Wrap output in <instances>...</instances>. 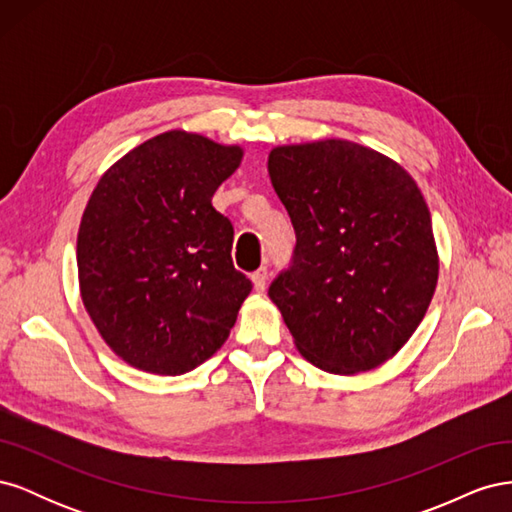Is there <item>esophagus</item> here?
<instances>
[{
  "label": "esophagus",
  "mask_w": 512,
  "mask_h": 512,
  "mask_svg": "<svg viewBox=\"0 0 512 512\" xmlns=\"http://www.w3.org/2000/svg\"><path fill=\"white\" fill-rule=\"evenodd\" d=\"M267 277H269L267 267H260L258 271L252 273V284H254V290H256V292H265V288H267Z\"/></svg>",
  "instance_id": "34e87169"
}]
</instances>
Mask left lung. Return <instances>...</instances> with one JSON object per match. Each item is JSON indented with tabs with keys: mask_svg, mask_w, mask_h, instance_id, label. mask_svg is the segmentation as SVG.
I'll use <instances>...</instances> for the list:
<instances>
[{
	"mask_svg": "<svg viewBox=\"0 0 512 512\" xmlns=\"http://www.w3.org/2000/svg\"><path fill=\"white\" fill-rule=\"evenodd\" d=\"M269 177L297 232L292 265L269 286L294 346L329 374L376 369L412 337L438 284L416 181L342 138L271 149Z\"/></svg>",
	"mask_w": 512,
	"mask_h": 512,
	"instance_id": "obj_1",
	"label": "left lung"
}]
</instances>
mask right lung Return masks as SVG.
Wrapping results in <instances>:
<instances>
[{"label":"right lung","mask_w":512,"mask_h":512,"mask_svg":"<svg viewBox=\"0 0 512 512\" xmlns=\"http://www.w3.org/2000/svg\"><path fill=\"white\" fill-rule=\"evenodd\" d=\"M241 158L239 145L170 130L128 151L91 192L76 239L81 297L128 365L185 374L235 327L252 282L232 265L235 230L211 198Z\"/></svg>","instance_id":"add662e5"}]
</instances>
